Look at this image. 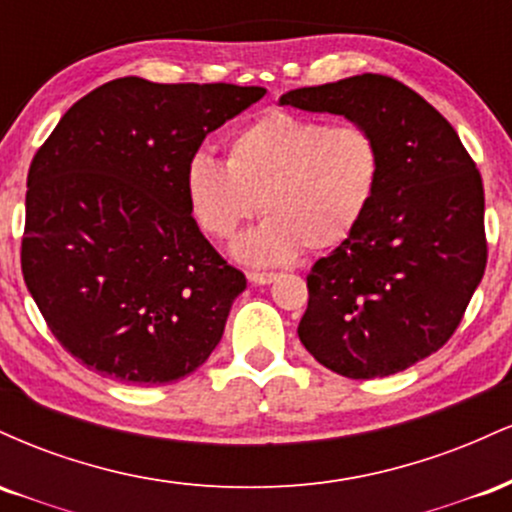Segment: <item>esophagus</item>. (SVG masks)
Masks as SVG:
<instances>
[{"mask_svg":"<svg viewBox=\"0 0 512 512\" xmlns=\"http://www.w3.org/2000/svg\"><path fill=\"white\" fill-rule=\"evenodd\" d=\"M276 279L274 272H248V281L255 286H267Z\"/></svg>","mask_w":512,"mask_h":512,"instance_id":"esophagus-1","label":"esophagus"}]
</instances>
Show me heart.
<instances>
[{
  "instance_id": "b5f03b06",
  "label": "heart",
  "mask_w": 512,
  "mask_h": 512,
  "mask_svg": "<svg viewBox=\"0 0 512 512\" xmlns=\"http://www.w3.org/2000/svg\"><path fill=\"white\" fill-rule=\"evenodd\" d=\"M380 178L383 149L366 125L272 110L228 137L226 163L204 151L192 156L185 192L199 226L221 240L257 211L267 214L233 243V255L274 267L354 236Z\"/></svg>"
}]
</instances>
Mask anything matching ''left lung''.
Returning a JSON list of instances; mask_svg holds the SVG:
<instances>
[{
  "label": "left lung",
  "mask_w": 512,
  "mask_h": 512,
  "mask_svg": "<svg viewBox=\"0 0 512 512\" xmlns=\"http://www.w3.org/2000/svg\"><path fill=\"white\" fill-rule=\"evenodd\" d=\"M279 105L366 125L383 178L366 219L308 274L298 337L344 378H385L460 325L486 269L484 187L450 122L390 76L296 88Z\"/></svg>",
  "instance_id": "1"
}]
</instances>
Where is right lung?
Wrapping results in <instances>:
<instances>
[{
  "mask_svg": "<svg viewBox=\"0 0 512 512\" xmlns=\"http://www.w3.org/2000/svg\"><path fill=\"white\" fill-rule=\"evenodd\" d=\"M262 86L125 76L74 103L28 170L21 269L86 368L132 385L182 380L221 342L245 276L192 219L187 163Z\"/></svg>",
  "mask_w": 512,
  "mask_h": 512,
  "instance_id": "obj_1",
  "label": "right lung"
}]
</instances>
